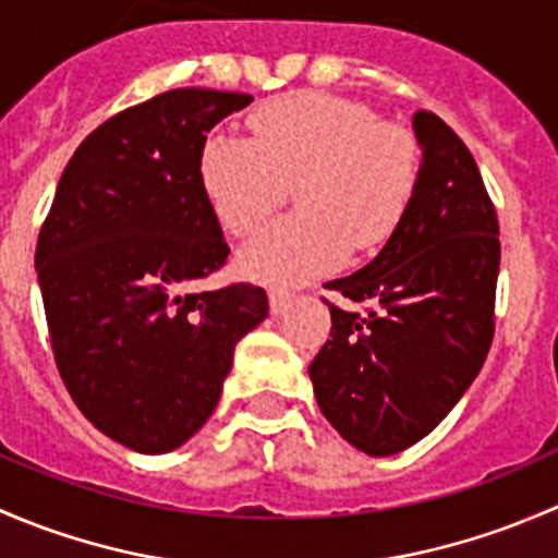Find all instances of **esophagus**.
Returning <instances> with one entry per match:
<instances>
[{
	"label": "esophagus",
	"mask_w": 558,
	"mask_h": 558,
	"mask_svg": "<svg viewBox=\"0 0 558 558\" xmlns=\"http://www.w3.org/2000/svg\"><path fill=\"white\" fill-rule=\"evenodd\" d=\"M291 302V294L283 289H269V311L272 315H283L286 307H289Z\"/></svg>",
	"instance_id": "1"
}]
</instances>
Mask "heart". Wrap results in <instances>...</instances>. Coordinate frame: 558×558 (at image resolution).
I'll use <instances>...</instances> for the list:
<instances>
[{
    "label": "heart",
    "mask_w": 558,
    "mask_h": 558,
    "mask_svg": "<svg viewBox=\"0 0 558 558\" xmlns=\"http://www.w3.org/2000/svg\"><path fill=\"white\" fill-rule=\"evenodd\" d=\"M247 129L251 143L229 134L202 143L196 170L213 216L227 232H253L291 180L300 213L247 240L245 275L302 283L342 262L351 245L373 251L397 232L418 185V148L404 129L315 92L256 107Z\"/></svg>",
    "instance_id": "obj_1"
}]
</instances>
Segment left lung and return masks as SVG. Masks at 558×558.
<instances>
[{"instance_id": "left-lung-1", "label": "left lung", "mask_w": 558, "mask_h": 558, "mask_svg": "<svg viewBox=\"0 0 558 558\" xmlns=\"http://www.w3.org/2000/svg\"><path fill=\"white\" fill-rule=\"evenodd\" d=\"M418 185L378 256L324 289L329 340L311 364L320 413L359 451L424 440L481 373L494 340L499 223L475 159L435 112L418 110Z\"/></svg>"}]
</instances>
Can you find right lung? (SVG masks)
Segmentation results:
<instances>
[{
  "mask_svg": "<svg viewBox=\"0 0 558 558\" xmlns=\"http://www.w3.org/2000/svg\"><path fill=\"white\" fill-rule=\"evenodd\" d=\"M251 94L174 88L94 129L39 229L35 269L56 367L81 413L137 453L205 426L264 289L194 291L229 245L199 185L207 132Z\"/></svg>",
  "mask_w": 558,
  "mask_h": 558,
  "instance_id": "add662e5",
  "label": "right lung"
}]
</instances>
